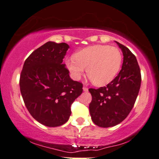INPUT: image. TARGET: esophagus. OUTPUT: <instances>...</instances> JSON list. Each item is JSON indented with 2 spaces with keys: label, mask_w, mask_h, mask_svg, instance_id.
<instances>
[{
  "label": "esophagus",
  "mask_w": 159,
  "mask_h": 159,
  "mask_svg": "<svg viewBox=\"0 0 159 159\" xmlns=\"http://www.w3.org/2000/svg\"><path fill=\"white\" fill-rule=\"evenodd\" d=\"M83 90L84 92H87L88 91V88L86 87H83Z\"/></svg>",
  "instance_id": "34e87169"
}]
</instances>
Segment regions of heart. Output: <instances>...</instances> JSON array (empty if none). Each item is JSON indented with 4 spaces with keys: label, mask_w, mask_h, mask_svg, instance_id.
I'll return each mask as SVG.
<instances>
[{
    "label": "heart",
    "mask_w": 159,
    "mask_h": 159,
    "mask_svg": "<svg viewBox=\"0 0 159 159\" xmlns=\"http://www.w3.org/2000/svg\"><path fill=\"white\" fill-rule=\"evenodd\" d=\"M121 64V51L117 47L109 45L86 47L65 61L66 69L73 79H81L87 70L88 77L98 87L110 83L119 72Z\"/></svg>",
    "instance_id": "b5f03b06"
}]
</instances>
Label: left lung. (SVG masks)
<instances>
[{
	"label": "left lung",
	"instance_id": "obj_1",
	"mask_svg": "<svg viewBox=\"0 0 159 159\" xmlns=\"http://www.w3.org/2000/svg\"><path fill=\"white\" fill-rule=\"evenodd\" d=\"M116 42L123 52L121 71L106 87L89 89L92 121L101 127H113L127 117L141 87V71L136 58L127 47Z\"/></svg>",
	"mask_w": 159,
	"mask_h": 159
}]
</instances>
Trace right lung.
<instances>
[{
	"label": "right lung",
	"mask_w": 159,
	"mask_h": 159,
	"mask_svg": "<svg viewBox=\"0 0 159 159\" xmlns=\"http://www.w3.org/2000/svg\"><path fill=\"white\" fill-rule=\"evenodd\" d=\"M69 48L66 43L47 42L26 58L20 73L24 104L32 117L47 127L66 123L72 102L83 92V84L70 78L63 62Z\"/></svg>",
	"instance_id": "1"
}]
</instances>
